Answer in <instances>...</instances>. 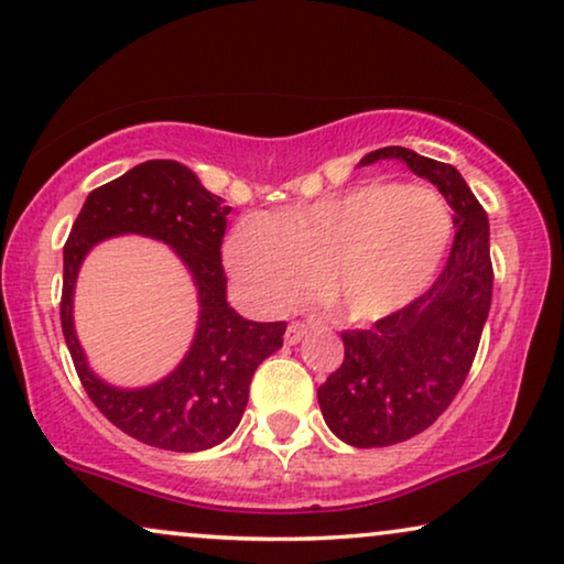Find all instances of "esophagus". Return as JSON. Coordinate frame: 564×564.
Returning a JSON list of instances; mask_svg holds the SVG:
<instances>
[{"instance_id": "obj_1", "label": "esophagus", "mask_w": 564, "mask_h": 564, "mask_svg": "<svg viewBox=\"0 0 564 564\" xmlns=\"http://www.w3.org/2000/svg\"><path fill=\"white\" fill-rule=\"evenodd\" d=\"M305 332H308V326L300 324V321H292L288 332H284V345H297V341L305 336Z\"/></svg>"}]
</instances>
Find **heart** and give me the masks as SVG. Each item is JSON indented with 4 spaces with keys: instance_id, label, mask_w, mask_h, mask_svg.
Returning <instances> with one entry per match:
<instances>
[{
    "instance_id": "obj_1",
    "label": "heart",
    "mask_w": 564,
    "mask_h": 564,
    "mask_svg": "<svg viewBox=\"0 0 564 564\" xmlns=\"http://www.w3.org/2000/svg\"><path fill=\"white\" fill-rule=\"evenodd\" d=\"M453 238L443 196L422 184H362L269 217H246L230 232L225 261L261 311L321 292L349 321L404 308L441 272Z\"/></svg>"
}]
</instances>
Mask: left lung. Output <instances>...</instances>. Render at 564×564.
I'll return each mask as SVG.
<instances>
[{"label": "left lung", "instance_id": "1", "mask_svg": "<svg viewBox=\"0 0 564 564\" xmlns=\"http://www.w3.org/2000/svg\"><path fill=\"white\" fill-rule=\"evenodd\" d=\"M404 160L453 209L451 253L435 282L370 328L341 334L345 360L318 386V404L336 437L383 448L420 435L441 416L469 376L492 303L487 212L460 173L406 148H380L360 160Z\"/></svg>", "mask_w": 564, "mask_h": 564}]
</instances>
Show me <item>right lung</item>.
<instances>
[{
	"label": "right lung",
	"instance_id": "obj_1",
	"mask_svg": "<svg viewBox=\"0 0 564 564\" xmlns=\"http://www.w3.org/2000/svg\"><path fill=\"white\" fill-rule=\"evenodd\" d=\"M230 207L209 194L186 165L148 160L111 184L93 188L64 243L62 332L87 397L121 433L152 448L194 453L223 443L238 427L248 386L261 360L282 347L288 324H256L225 300V225ZM139 231L173 245L200 288V328L185 362L155 387L113 390L91 376L70 324V292L84 253L104 237Z\"/></svg>",
	"mask_w": 564,
	"mask_h": 564
}]
</instances>
